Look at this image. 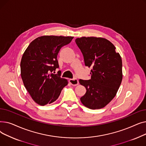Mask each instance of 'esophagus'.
<instances>
[{
	"instance_id": "esophagus-1",
	"label": "esophagus",
	"mask_w": 146,
	"mask_h": 146,
	"mask_svg": "<svg viewBox=\"0 0 146 146\" xmlns=\"http://www.w3.org/2000/svg\"><path fill=\"white\" fill-rule=\"evenodd\" d=\"M69 82H70V83L73 86H76L78 85L79 84V81L77 79H70V80H69Z\"/></svg>"
}]
</instances>
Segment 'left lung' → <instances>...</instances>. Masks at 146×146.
Segmentation results:
<instances>
[{"label":"left lung","mask_w":146,"mask_h":146,"mask_svg":"<svg viewBox=\"0 0 146 146\" xmlns=\"http://www.w3.org/2000/svg\"><path fill=\"white\" fill-rule=\"evenodd\" d=\"M75 41L83 54L85 66L91 68V79L79 80L86 89L80 101L89 109L102 108L115 96L120 86L121 57L113 44L105 38L83 36Z\"/></svg>","instance_id":"8db88e82"}]
</instances>
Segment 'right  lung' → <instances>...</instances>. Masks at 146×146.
Returning a JSON list of instances; mask_svg holds the SVG:
<instances>
[{
	"label": "right lung",
	"mask_w": 146,
	"mask_h": 146,
	"mask_svg": "<svg viewBox=\"0 0 146 146\" xmlns=\"http://www.w3.org/2000/svg\"><path fill=\"white\" fill-rule=\"evenodd\" d=\"M73 36L44 35L29 44L21 61V75L24 85L33 100L44 106L56 101L67 85L60 73L57 55L61 48L68 44Z\"/></svg>",
	"instance_id": "right-lung-1"
}]
</instances>
